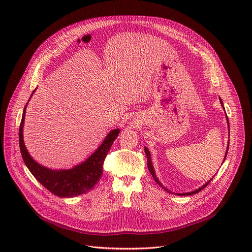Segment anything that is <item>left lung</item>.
<instances>
[{"mask_svg": "<svg viewBox=\"0 0 252 252\" xmlns=\"http://www.w3.org/2000/svg\"><path fill=\"white\" fill-rule=\"evenodd\" d=\"M220 101H221V105L223 106V102H222V100H221V98H220ZM224 107V106H223ZM226 119H227V124H228V128H229V122H228V118L226 117ZM228 147H229V142H228ZM227 152H228V148H227V150H226V153H225V157H224V160H225V158H226V155H227ZM145 153H146V156H147V159H148V167H149V170H150V172H151V174L153 175V177H154V179L155 181L157 182V184L158 185V186H160L164 190H166L167 192H170L169 190H167L159 182H158V179L157 178V176H156V173H155V170H154V167H153V164H152V158H151V154H150V152H149V150L147 149V148H145ZM224 160H223V162H224ZM213 178V177H212ZM211 178V179H212ZM210 179V181H211ZM210 181H208L204 186H202L201 188H199V189H197L196 190H194V191H191V192H187V193H178V195H190V194H194V193H197V192H199L200 190H202L205 187H207L208 186V184L210 183ZM171 193V192H170Z\"/></svg>", "mask_w": 252, "mask_h": 252, "instance_id": "8db88e82", "label": "left lung"}]
</instances>
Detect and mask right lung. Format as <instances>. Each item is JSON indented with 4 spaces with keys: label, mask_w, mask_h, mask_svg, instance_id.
<instances>
[{
    "label": "right lung",
    "mask_w": 252,
    "mask_h": 252,
    "mask_svg": "<svg viewBox=\"0 0 252 252\" xmlns=\"http://www.w3.org/2000/svg\"><path fill=\"white\" fill-rule=\"evenodd\" d=\"M25 112L26 105L20 125L19 145L24 162L35 179L50 192L59 197H73L92 190L102 174L103 161L118 137L120 129H114L107 134L100 147L85 162L71 169L52 170L35 162L26 150L23 140Z\"/></svg>",
    "instance_id": "obj_1"
}]
</instances>
